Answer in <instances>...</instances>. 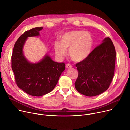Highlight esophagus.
Here are the masks:
<instances>
[{
	"instance_id": "1",
	"label": "esophagus",
	"mask_w": 130,
	"mask_h": 130,
	"mask_svg": "<svg viewBox=\"0 0 130 130\" xmlns=\"http://www.w3.org/2000/svg\"><path fill=\"white\" fill-rule=\"evenodd\" d=\"M66 68H72V66L71 64H70L69 63H67L66 64Z\"/></svg>"
}]
</instances>
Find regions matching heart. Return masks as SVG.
Returning <instances> with one entry per match:
<instances>
[{"mask_svg": "<svg viewBox=\"0 0 130 130\" xmlns=\"http://www.w3.org/2000/svg\"><path fill=\"white\" fill-rule=\"evenodd\" d=\"M93 44L92 36L87 31H72L66 32L61 38V43H55L54 50L57 56L62 58L69 49L70 57L75 62L85 60L90 54Z\"/></svg>", "mask_w": 130, "mask_h": 130, "instance_id": "heart-1", "label": "heart"}]
</instances>
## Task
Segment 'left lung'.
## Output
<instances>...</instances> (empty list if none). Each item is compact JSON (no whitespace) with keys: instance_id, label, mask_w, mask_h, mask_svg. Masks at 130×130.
Wrapping results in <instances>:
<instances>
[{"instance_id":"8db88e82","label":"left lung","mask_w":130,"mask_h":130,"mask_svg":"<svg viewBox=\"0 0 130 130\" xmlns=\"http://www.w3.org/2000/svg\"><path fill=\"white\" fill-rule=\"evenodd\" d=\"M116 50L109 37H106L85 60L76 64L78 75L75 87L87 96L99 95L107 90L114 76Z\"/></svg>"}]
</instances>
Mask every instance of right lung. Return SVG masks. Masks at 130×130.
Returning <instances> with one entry per match:
<instances>
[{
    "label": "right lung",
    "instance_id": "add662e5",
    "mask_svg": "<svg viewBox=\"0 0 130 130\" xmlns=\"http://www.w3.org/2000/svg\"><path fill=\"white\" fill-rule=\"evenodd\" d=\"M42 29L35 27L22 34L15 43L11 57L12 69L18 87L35 96L52 91L65 69L64 63L54 62L48 55L36 63L29 62L25 57L23 49L26 39L39 36Z\"/></svg>",
    "mask_w": 130,
    "mask_h": 130
}]
</instances>
